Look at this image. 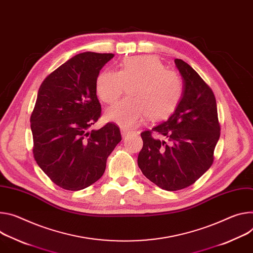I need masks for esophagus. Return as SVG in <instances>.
I'll return each mask as SVG.
<instances>
[{"label": "esophagus", "mask_w": 253, "mask_h": 253, "mask_svg": "<svg viewBox=\"0 0 253 253\" xmlns=\"http://www.w3.org/2000/svg\"><path fill=\"white\" fill-rule=\"evenodd\" d=\"M121 134H122V137H123V138H126V137H128V135H130L131 133H130L129 131L122 130V131H121Z\"/></svg>", "instance_id": "esophagus-1"}]
</instances>
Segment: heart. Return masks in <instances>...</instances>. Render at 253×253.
I'll return each instance as SVG.
<instances>
[{
  "label": "heart",
  "instance_id": "b5f03b06",
  "mask_svg": "<svg viewBox=\"0 0 253 253\" xmlns=\"http://www.w3.org/2000/svg\"><path fill=\"white\" fill-rule=\"evenodd\" d=\"M125 87L128 98L106 112L109 121L123 129H133L145 118L151 121L167 119L179 105L185 91L181 77L166 70L154 55L124 58L118 72L104 71L96 80V93L105 104L116 103Z\"/></svg>",
  "mask_w": 253,
  "mask_h": 253
}]
</instances>
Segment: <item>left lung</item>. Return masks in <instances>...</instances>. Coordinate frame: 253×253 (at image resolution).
<instances>
[{
  "label": "left lung",
  "mask_w": 253,
  "mask_h": 253,
  "mask_svg": "<svg viewBox=\"0 0 253 253\" xmlns=\"http://www.w3.org/2000/svg\"><path fill=\"white\" fill-rule=\"evenodd\" d=\"M174 63L185 83L183 96L167 121L141 132L137 160L142 173L167 191L190 187L211 168L221 130L212 88L187 62Z\"/></svg>",
  "instance_id": "1"
}]
</instances>
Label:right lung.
<instances>
[{"instance_id":"obj_1","label":"right lung","mask_w":253,"mask_h":253,"mask_svg":"<svg viewBox=\"0 0 253 253\" xmlns=\"http://www.w3.org/2000/svg\"><path fill=\"white\" fill-rule=\"evenodd\" d=\"M113 53H80L42 82L30 122L33 156L56 186L80 191L96 182L107 158L121 141L119 127L107 123L90 130L101 117L96 80Z\"/></svg>"}]
</instances>
